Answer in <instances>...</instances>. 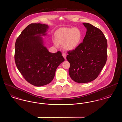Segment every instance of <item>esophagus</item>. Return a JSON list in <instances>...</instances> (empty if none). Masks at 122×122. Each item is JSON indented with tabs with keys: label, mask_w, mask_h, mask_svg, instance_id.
<instances>
[{
	"label": "esophagus",
	"mask_w": 122,
	"mask_h": 122,
	"mask_svg": "<svg viewBox=\"0 0 122 122\" xmlns=\"http://www.w3.org/2000/svg\"><path fill=\"white\" fill-rule=\"evenodd\" d=\"M62 55H63V56L64 58L65 59H66V54L65 53H62Z\"/></svg>",
	"instance_id": "34e87169"
}]
</instances>
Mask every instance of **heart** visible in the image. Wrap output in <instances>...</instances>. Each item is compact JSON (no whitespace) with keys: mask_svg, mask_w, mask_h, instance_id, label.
<instances>
[{"mask_svg":"<svg viewBox=\"0 0 122 122\" xmlns=\"http://www.w3.org/2000/svg\"><path fill=\"white\" fill-rule=\"evenodd\" d=\"M82 39V33L76 28H64L59 29L55 34L54 44H64V48L68 51L75 49L79 45Z\"/></svg>","mask_w":122,"mask_h":122,"instance_id":"obj_1","label":"heart"}]
</instances>
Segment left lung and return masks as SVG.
Masks as SVG:
<instances>
[{
    "label": "left lung",
    "instance_id": "left-lung-1",
    "mask_svg": "<svg viewBox=\"0 0 122 122\" xmlns=\"http://www.w3.org/2000/svg\"><path fill=\"white\" fill-rule=\"evenodd\" d=\"M87 29L83 42L68 52L69 73L76 82L93 81L98 76L107 60V42L103 32L91 24L83 23Z\"/></svg>",
    "mask_w": 122,
    "mask_h": 122
}]
</instances>
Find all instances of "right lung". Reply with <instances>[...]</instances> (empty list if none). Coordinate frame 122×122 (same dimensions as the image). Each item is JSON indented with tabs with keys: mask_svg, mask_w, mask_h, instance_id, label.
Returning a JSON list of instances; mask_svg holds the SVG:
<instances>
[{
	"mask_svg": "<svg viewBox=\"0 0 122 122\" xmlns=\"http://www.w3.org/2000/svg\"><path fill=\"white\" fill-rule=\"evenodd\" d=\"M45 24L29 25L18 36L15 44V60L25 80L36 86L50 83L59 65L64 61L62 53H51L44 46L42 36L46 35Z\"/></svg>",
	"mask_w": 122,
	"mask_h": 122,
	"instance_id": "obj_1",
	"label": "right lung"
}]
</instances>
